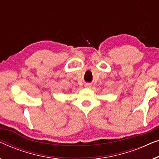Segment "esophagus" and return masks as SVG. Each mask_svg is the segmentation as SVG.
I'll return each mask as SVG.
<instances>
[{"label":"esophagus","mask_w":159,"mask_h":159,"mask_svg":"<svg viewBox=\"0 0 159 159\" xmlns=\"http://www.w3.org/2000/svg\"><path fill=\"white\" fill-rule=\"evenodd\" d=\"M91 86H92V85H91L90 83H86V84H85V87H88V88H89V87H90Z\"/></svg>","instance_id":"34e87169"}]
</instances>
